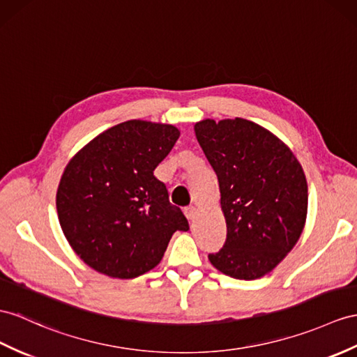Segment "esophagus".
Segmentation results:
<instances>
[{"mask_svg": "<svg viewBox=\"0 0 357 357\" xmlns=\"http://www.w3.org/2000/svg\"><path fill=\"white\" fill-rule=\"evenodd\" d=\"M183 212H185L188 220H194L195 215H197V207H195V206H186V207L183 208Z\"/></svg>", "mask_w": 357, "mask_h": 357, "instance_id": "esophagus-1", "label": "esophagus"}]
</instances>
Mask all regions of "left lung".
Masks as SVG:
<instances>
[{
  "instance_id": "8db88e82",
  "label": "left lung",
  "mask_w": 357,
  "mask_h": 357,
  "mask_svg": "<svg viewBox=\"0 0 357 357\" xmlns=\"http://www.w3.org/2000/svg\"><path fill=\"white\" fill-rule=\"evenodd\" d=\"M195 136L216 172L227 239L211 264L239 280L259 279L297 244L306 224L307 181L289 146L234 118L203 119Z\"/></svg>"
}]
</instances>
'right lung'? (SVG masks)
Instances as JSON below:
<instances>
[{
	"label": "right lung",
	"mask_w": 357,
	"mask_h": 357,
	"mask_svg": "<svg viewBox=\"0 0 357 357\" xmlns=\"http://www.w3.org/2000/svg\"><path fill=\"white\" fill-rule=\"evenodd\" d=\"M180 136L169 124L132 119L110 127L69 160L56 206L69 245L113 279L159 265L169 239L189 224L153 171Z\"/></svg>",
	"instance_id": "obj_1"
}]
</instances>
